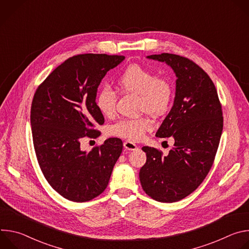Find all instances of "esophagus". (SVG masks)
Returning a JSON list of instances; mask_svg holds the SVG:
<instances>
[{
	"instance_id": "34e87169",
	"label": "esophagus",
	"mask_w": 249,
	"mask_h": 249,
	"mask_svg": "<svg viewBox=\"0 0 249 249\" xmlns=\"http://www.w3.org/2000/svg\"><path fill=\"white\" fill-rule=\"evenodd\" d=\"M124 148L129 151H135L138 149V146L135 143H133V142L126 141V142H124Z\"/></svg>"
}]
</instances>
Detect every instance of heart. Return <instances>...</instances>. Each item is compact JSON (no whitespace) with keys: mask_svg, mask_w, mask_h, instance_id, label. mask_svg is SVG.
Returning a JSON list of instances; mask_svg holds the SVG:
<instances>
[{"mask_svg":"<svg viewBox=\"0 0 249 249\" xmlns=\"http://www.w3.org/2000/svg\"><path fill=\"white\" fill-rule=\"evenodd\" d=\"M118 88L125 92L139 95V108L151 115L164 113L171 103L173 89L171 84L158 76L152 71L139 65L126 68L117 78ZM117 95L109 87H103L96 94L95 103L104 116H111L115 112ZM152 123L147 118L123 119L117 122L112 131L117 136L130 140H140L150 131Z\"/></svg>","mask_w":249,"mask_h":249,"instance_id":"b5f03b06","label":"heart"}]
</instances>
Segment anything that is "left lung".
<instances>
[{
    "label": "left lung",
    "instance_id": "left-lung-1",
    "mask_svg": "<svg viewBox=\"0 0 249 249\" xmlns=\"http://www.w3.org/2000/svg\"><path fill=\"white\" fill-rule=\"evenodd\" d=\"M169 66L176 76L173 105L156 133L174 140L167 156L143 147L147 155L139 177L144 191L162 203L177 202L203 182L223 132V112L210 77L191 60L169 53L147 56Z\"/></svg>",
    "mask_w": 249,
    "mask_h": 249
}]
</instances>
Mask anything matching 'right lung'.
Segmentation results:
<instances>
[{"mask_svg": "<svg viewBox=\"0 0 249 249\" xmlns=\"http://www.w3.org/2000/svg\"><path fill=\"white\" fill-rule=\"evenodd\" d=\"M125 57L82 54L66 60L34 94L30 123L33 145L46 180L64 198L89 201L107 187L123 143L109 138L100 147L82 151L81 139L97 137L91 129L104 117L95 98L106 73Z\"/></svg>", "mask_w": 249, "mask_h": 249, "instance_id": "add662e5", "label": "right lung"}]
</instances>
